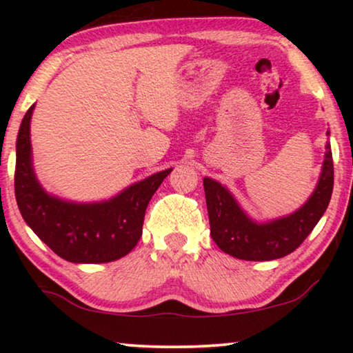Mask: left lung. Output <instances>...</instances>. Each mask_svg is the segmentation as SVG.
<instances>
[{
  "label": "left lung",
  "instance_id": "8db88e82",
  "mask_svg": "<svg viewBox=\"0 0 353 353\" xmlns=\"http://www.w3.org/2000/svg\"><path fill=\"white\" fill-rule=\"evenodd\" d=\"M332 185L334 167L330 143H326L325 161L312 196L301 209L279 219H250L228 188L205 176L204 191L212 239L225 254L241 260L263 262L281 259L294 252L320 221L331 201Z\"/></svg>",
  "mask_w": 353,
  "mask_h": 353
}]
</instances>
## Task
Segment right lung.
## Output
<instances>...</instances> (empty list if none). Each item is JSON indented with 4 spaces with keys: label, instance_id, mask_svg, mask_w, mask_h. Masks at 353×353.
<instances>
[{
    "label": "right lung",
    "instance_id": "right-lung-1",
    "mask_svg": "<svg viewBox=\"0 0 353 353\" xmlns=\"http://www.w3.org/2000/svg\"><path fill=\"white\" fill-rule=\"evenodd\" d=\"M23 115L16 141V201L38 238L72 263H108L132 252L143 233L146 207L172 168L133 183L108 201L74 202L52 196L33 170L30 122Z\"/></svg>",
    "mask_w": 353,
    "mask_h": 353
}]
</instances>
